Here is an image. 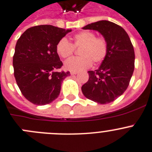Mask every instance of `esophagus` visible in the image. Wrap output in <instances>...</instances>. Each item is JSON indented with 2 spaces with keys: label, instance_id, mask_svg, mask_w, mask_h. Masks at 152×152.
Listing matches in <instances>:
<instances>
[{
  "label": "esophagus",
  "instance_id": "1",
  "mask_svg": "<svg viewBox=\"0 0 152 152\" xmlns=\"http://www.w3.org/2000/svg\"><path fill=\"white\" fill-rule=\"evenodd\" d=\"M77 72H73V71H72V72H70V74L72 75V76H73V75H76L77 74Z\"/></svg>",
  "mask_w": 152,
  "mask_h": 152
}]
</instances>
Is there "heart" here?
<instances>
[{"mask_svg": "<svg viewBox=\"0 0 152 152\" xmlns=\"http://www.w3.org/2000/svg\"><path fill=\"white\" fill-rule=\"evenodd\" d=\"M71 44L66 38L57 42L56 50L57 54L64 59L69 58L73 54L75 48L79 49L80 57L70 58L65 63V69L73 72L83 71L90 67L92 61L99 64L105 59L108 51L107 41L104 37H96V34L91 31H83L76 34Z\"/></svg>", "mask_w": 152, "mask_h": 152, "instance_id": "1", "label": "heart"}]
</instances>
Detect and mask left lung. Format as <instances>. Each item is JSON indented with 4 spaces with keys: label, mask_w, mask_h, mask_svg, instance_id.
Masks as SVG:
<instances>
[{
    "label": "left lung",
    "mask_w": 152,
    "mask_h": 152,
    "mask_svg": "<svg viewBox=\"0 0 152 152\" xmlns=\"http://www.w3.org/2000/svg\"><path fill=\"white\" fill-rule=\"evenodd\" d=\"M83 29L98 31L106 39L108 51L101 66L88 71L83 95L98 104H108L122 95L129 86L135 66V52L129 35L120 26L107 20L93 23Z\"/></svg>",
    "instance_id": "8db88e82"
}]
</instances>
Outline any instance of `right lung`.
<instances>
[{"mask_svg": "<svg viewBox=\"0 0 152 152\" xmlns=\"http://www.w3.org/2000/svg\"><path fill=\"white\" fill-rule=\"evenodd\" d=\"M71 29L40 25L20 37L13 57L14 76L23 96L36 105L50 104L58 97L63 80L69 72H57L63 66L56 50L57 42Z\"/></svg>", "mask_w": 152, "mask_h": 152, "instance_id": "1", "label": "right lung"}]
</instances>
